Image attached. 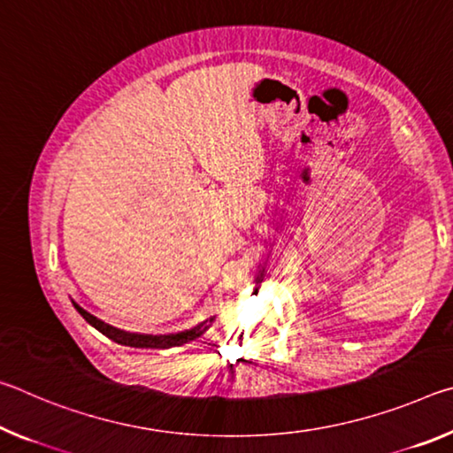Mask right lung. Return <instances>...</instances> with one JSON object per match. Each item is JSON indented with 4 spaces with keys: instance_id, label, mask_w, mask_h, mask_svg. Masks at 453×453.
I'll return each mask as SVG.
<instances>
[{
    "instance_id": "1",
    "label": "right lung",
    "mask_w": 453,
    "mask_h": 453,
    "mask_svg": "<svg viewBox=\"0 0 453 453\" xmlns=\"http://www.w3.org/2000/svg\"><path fill=\"white\" fill-rule=\"evenodd\" d=\"M75 310H78L83 319L88 321V324L94 326L97 332H102L104 335L110 337V340L121 343V346H129V348H153V349H165V348H173V346H183V343H188L191 340H196V337L202 335L205 329H208V324H199L191 329H186V332H180V334H170V335H145V334H129L124 332V329H118L113 326H107L104 324L102 319H97L96 316H91L83 308H80L78 303L73 302ZM213 321V319H210Z\"/></svg>"
}]
</instances>
